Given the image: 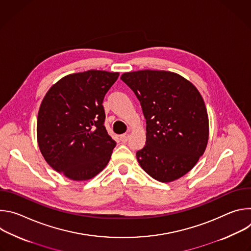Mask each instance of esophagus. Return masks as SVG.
I'll list each match as a JSON object with an SVG mask.
<instances>
[{
  "instance_id": "esophagus-1",
  "label": "esophagus",
  "mask_w": 251,
  "mask_h": 251,
  "mask_svg": "<svg viewBox=\"0 0 251 251\" xmlns=\"http://www.w3.org/2000/svg\"><path fill=\"white\" fill-rule=\"evenodd\" d=\"M128 139H129V134H128V133H124V134H122V135L120 136V140H121L122 142H127Z\"/></svg>"
}]
</instances>
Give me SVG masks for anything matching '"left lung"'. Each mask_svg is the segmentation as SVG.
Returning <instances> with one entry per match:
<instances>
[{
    "mask_svg": "<svg viewBox=\"0 0 251 251\" xmlns=\"http://www.w3.org/2000/svg\"><path fill=\"white\" fill-rule=\"evenodd\" d=\"M146 118L147 141L137 160L155 180L168 183L187 174L208 140L203 99L186 78L170 71L139 70L121 75Z\"/></svg>",
    "mask_w": 251,
    "mask_h": 251,
    "instance_id": "8db88e82",
    "label": "left lung"
}]
</instances>
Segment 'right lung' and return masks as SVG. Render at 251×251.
<instances>
[{"instance_id": "1", "label": "right lung", "mask_w": 251, "mask_h": 251, "mask_svg": "<svg viewBox=\"0 0 251 251\" xmlns=\"http://www.w3.org/2000/svg\"><path fill=\"white\" fill-rule=\"evenodd\" d=\"M118 73L87 70L61 78L46 94L38 115L40 150L48 164L74 181L95 176L116 142L104 126L102 105Z\"/></svg>"}]
</instances>
